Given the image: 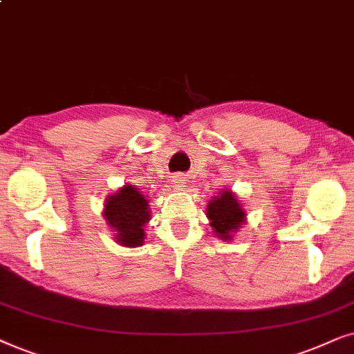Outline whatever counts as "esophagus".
I'll list each match as a JSON object with an SVG mask.
<instances>
[{
	"label": "esophagus",
	"mask_w": 354,
	"mask_h": 354,
	"mask_svg": "<svg viewBox=\"0 0 354 354\" xmlns=\"http://www.w3.org/2000/svg\"><path fill=\"white\" fill-rule=\"evenodd\" d=\"M173 186L176 187V189H183V187H186V176H185V174H176V176L173 178Z\"/></svg>",
	"instance_id": "1"
}]
</instances>
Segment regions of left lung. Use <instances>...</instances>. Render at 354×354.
Returning a JSON list of instances; mask_svg holds the SVG:
<instances>
[{
  "label": "left lung",
  "mask_w": 354,
  "mask_h": 354,
  "mask_svg": "<svg viewBox=\"0 0 354 354\" xmlns=\"http://www.w3.org/2000/svg\"><path fill=\"white\" fill-rule=\"evenodd\" d=\"M207 216L215 234L221 239H230V234L236 232L244 221V212L232 191L220 192V196L209 202Z\"/></svg>",
  "instance_id": "obj_1"
}]
</instances>
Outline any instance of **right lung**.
Returning <instances> with one entry per match:
<instances>
[{
	"label": "right lung",
	"instance_id": "add662e5",
	"mask_svg": "<svg viewBox=\"0 0 354 354\" xmlns=\"http://www.w3.org/2000/svg\"><path fill=\"white\" fill-rule=\"evenodd\" d=\"M103 215L122 246H140L144 243V225L150 220L149 205L134 186L126 185L115 196L108 197Z\"/></svg>",
	"mask_w": 354,
	"mask_h": 354
}]
</instances>
